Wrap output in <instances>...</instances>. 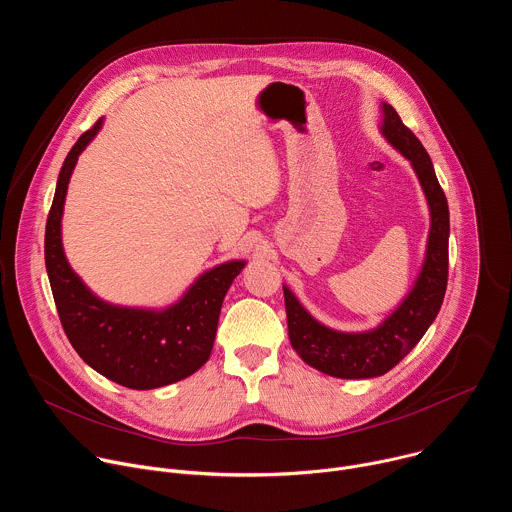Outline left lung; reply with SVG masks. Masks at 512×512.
Returning a JSON list of instances; mask_svg holds the SVG:
<instances>
[{"label":"left lung","mask_w":512,"mask_h":512,"mask_svg":"<svg viewBox=\"0 0 512 512\" xmlns=\"http://www.w3.org/2000/svg\"><path fill=\"white\" fill-rule=\"evenodd\" d=\"M381 131L393 148L411 162L431 214L425 263L409 296L379 328L348 334L316 322L298 298L283 287L291 346L310 367L338 379H373L389 373L427 332L442 308L448 285L450 210L433 164L421 141L387 103H383Z\"/></svg>","instance_id":"left-lung-1"}]
</instances>
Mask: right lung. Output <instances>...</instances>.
Instances as JSON below:
<instances>
[{
  "label": "right lung",
  "mask_w": 512,
  "mask_h": 512,
  "mask_svg": "<svg viewBox=\"0 0 512 512\" xmlns=\"http://www.w3.org/2000/svg\"><path fill=\"white\" fill-rule=\"evenodd\" d=\"M101 125L103 119L79 137L60 168L46 221V271L64 334L89 367L129 389H158L190 377L208 360L223 300L245 261L206 271L162 312L111 306L93 296L64 257L60 221L70 174Z\"/></svg>",
  "instance_id": "right-lung-1"
}]
</instances>
